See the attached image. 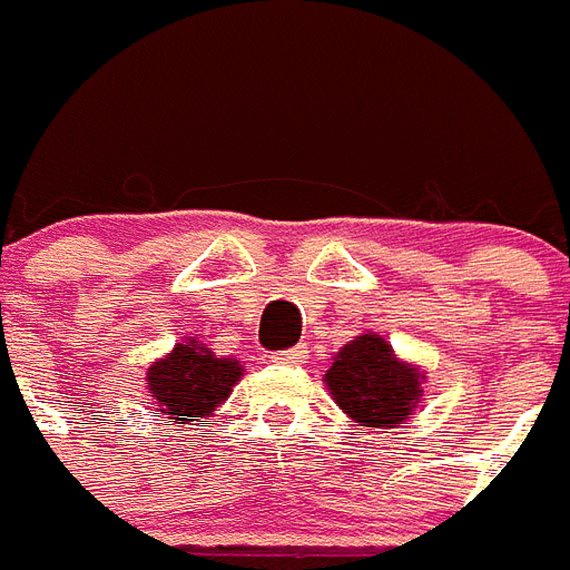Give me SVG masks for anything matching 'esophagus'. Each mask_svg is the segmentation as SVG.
I'll return each mask as SVG.
<instances>
[{
  "instance_id": "esophagus-1",
  "label": "esophagus",
  "mask_w": 570,
  "mask_h": 570,
  "mask_svg": "<svg viewBox=\"0 0 570 570\" xmlns=\"http://www.w3.org/2000/svg\"><path fill=\"white\" fill-rule=\"evenodd\" d=\"M307 357V351L304 348H289V351H277L275 357V363H301V360Z\"/></svg>"
}]
</instances>
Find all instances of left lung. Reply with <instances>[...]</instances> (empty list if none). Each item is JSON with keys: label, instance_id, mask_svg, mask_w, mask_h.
<instances>
[{"label": "left lung", "instance_id": "obj_1", "mask_svg": "<svg viewBox=\"0 0 570 570\" xmlns=\"http://www.w3.org/2000/svg\"><path fill=\"white\" fill-rule=\"evenodd\" d=\"M325 386L342 413L360 428L392 430L424 404V368L397 357L381 333L365 331L342 345L325 372Z\"/></svg>", "mask_w": 570, "mask_h": 570}]
</instances>
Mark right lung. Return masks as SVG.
I'll use <instances>...</instances> for the list:
<instances>
[{
    "label": "right lung",
    "mask_w": 570,
    "mask_h": 570,
    "mask_svg": "<svg viewBox=\"0 0 570 570\" xmlns=\"http://www.w3.org/2000/svg\"><path fill=\"white\" fill-rule=\"evenodd\" d=\"M237 357H216L205 342L184 336L166 357H157L146 368V390L157 413L175 424H193L216 413L243 377Z\"/></svg>",
    "instance_id": "add662e5"
}]
</instances>
